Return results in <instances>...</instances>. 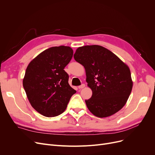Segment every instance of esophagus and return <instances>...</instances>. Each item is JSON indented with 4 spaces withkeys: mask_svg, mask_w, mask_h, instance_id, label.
<instances>
[{
    "mask_svg": "<svg viewBox=\"0 0 155 155\" xmlns=\"http://www.w3.org/2000/svg\"><path fill=\"white\" fill-rule=\"evenodd\" d=\"M85 87V85L84 84H82V85H80V86L78 87V88H84Z\"/></svg>",
    "mask_w": 155,
    "mask_h": 155,
    "instance_id": "obj_1",
    "label": "esophagus"
}]
</instances>
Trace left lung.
Returning <instances> with one entry per match:
<instances>
[{
    "mask_svg": "<svg viewBox=\"0 0 155 155\" xmlns=\"http://www.w3.org/2000/svg\"><path fill=\"white\" fill-rule=\"evenodd\" d=\"M73 57L84 67L86 81L92 91L91 98L85 100L88 110L97 117H106L123 108L133 88L127 65L99 45L79 47Z\"/></svg>",
    "mask_w": 155,
    "mask_h": 155,
    "instance_id": "obj_1",
    "label": "left lung"
}]
</instances>
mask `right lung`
Returning <instances> with one entry per match:
<instances>
[{"label": "right lung", "mask_w": 155, "mask_h": 155, "mask_svg": "<svg viewBox=\"0 0 155 155\" xmlns=\"http://www.w3.org/2000/svg\"><path fill=\"white\" fill-rule=\"evenodd\" d=\"M73 53L69 46L51 47L38 54L26 68L23 87L32 107L44 116L61 114L76 93L64 70Z\"/></svg>", "instance_id": "obj_1"}]
</instances>
